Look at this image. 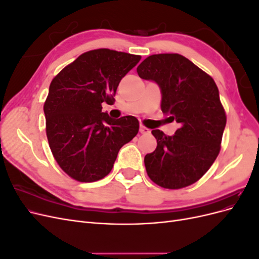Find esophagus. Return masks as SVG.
<instances>
[{"label":"esophagus","instance_id":"34e87169","mask_svg":"<svg viewBox=\"0 0 259 259\" xmlns=\"http://www.w3.org/2000/svg\"><path fill=\"white\" fill-rule=\"evenodd\" d=\"M139 132L142 133V134H148V133H150V130L147 128V127H145V126H143V125H140Z\"/></svg>","mask_w":259,"mask_h":259}]
</instances>
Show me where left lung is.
Here are the masks:
<instances>
[{
  "label": "left lung",
  "instance_id": "left-lung-1",
  "mask_svg": "<svg viewBox=\"0 0 259 259\" xmlns=\"http://www.w3.org/2000/svg\"><path fill=\"white\" fill-rule=\"evenodd\" d=\"M137 73L159 85L162 112L179 123L171 136L152 130L158 146L145 156L147 174L167 189L190 186L206 173L221 150L227 120L217 85L179 54L151 55Z\"/></svg>",
  "mask_w": 259,
  "mask_h": 259
}]
</instances>
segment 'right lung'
Here are the masks:
<instances>
[{"label": "right lung", "mask_w": 259, "mask_h": 259, "mask_svg": "<svg viewBox=\"0 0 259 259\" xmlns=\"http://www.w3.org/2000/svg\"><path fill=\"white\" fill-rule=\"evenodd\" d=\"M138 55L100 49L86 52L54 77L44 104L46 135L55 160L70 177L96 182L113 167L120 149L139 130L135 116L101 111Z\"/></svg>", "instance_id": "right-lung-1"}]
</instances>
